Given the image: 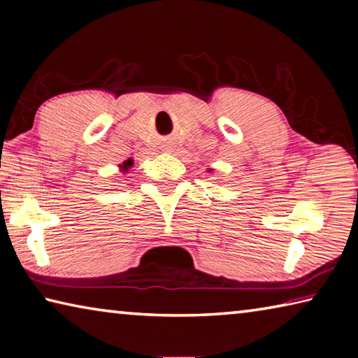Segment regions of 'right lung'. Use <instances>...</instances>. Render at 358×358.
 <instances>
[{
    "instance_id": "right-lung-1",
    "label": "right lung",
    "mask_w": 358,
    "mask_h": 358,
    "mask_svg": "<svg viewBox=\"0 0 358 358\" xmlns=\"http://www.w3.org/2000/svg\"><path fill=\"white\" fill-rule=\"evenodd\" d=\"M120 167H121V169H123V171H128V169H129V167H132V159H128V161H124V162H123V164H121Z\"/></svg>"
}]
</instances>
